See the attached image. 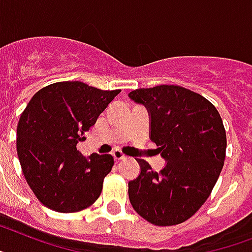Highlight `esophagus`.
Returning a JSON list of instances; mask_svg holds the SVG:
<instances>
[{
    "label": "esophagus",
    "instance_id": "obj_1",
    "mask_svg": "<svg viewBox=\"0 0 252 252\" xmlns=\"http://www.w3.org/2000/svg\"><path fill=\"white\" fill-rule=\"evenodd\" d=\"M112 156H113V158L116 159V161H121V159L126 158V156H125L120 149H114V151L112 152Z\"/></svg>",
    "mask_w": 252,
    "mask_h": 252
}]
</instances>
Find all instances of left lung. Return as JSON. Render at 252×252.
<instances>
[{"mask_svg": "<svg viewBox=\"0 0 252 252\" xmlns=\"http://www.w3.org/2000/svg\"><path fill=\"white\" fill-rule=\"evenodd\" d=\"M128 97L148 112L149 138L166 161L156 172L138 159L140 174L128 182L131 205L155 225L183 223L209 198L223 168L221 117L202 95L174 85L139 89Z\"/></svg>", "mask_w": 252, "mask_h": 252, "instance_id": "8db88e82", "label": "left lung"}]
</instances>
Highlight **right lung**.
Here are the masks:
<instances>
[{"mask_svg":"<svg viewBox=\"0 0 252 252\" xmlns=\"http://www.w3.org/2000/svg\"><path fill=\"white\" fill-rule=\"evenodd\" d=\"M120 93L65 81L33 95L19 120L16 151L28 186L46 207L77 213L100 196L113 157H85L77 144Z\"/></svg>","mask_w":252,"mask_h":252,"instance_id":"right-lung-1","label":"right lung"}]
</instances>
